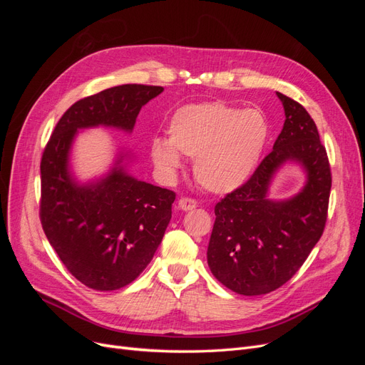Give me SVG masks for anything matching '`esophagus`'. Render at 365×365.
<instances>
[{"instance_id":"1","label":"esophagus","mask_w":365,"mask_h":365,"mask_svg":"<svg viewBox=\"0 0 365 365\" xmlns=\"http://www.w3.org/2000/svg\"><path fill=\"white\" fill-rule=\"evenodd\" d=\"M197 207V202L195 200H190V197H181L178 201V208L182 210V212H190V210H195Z\"/></svg>"}]
</instances>
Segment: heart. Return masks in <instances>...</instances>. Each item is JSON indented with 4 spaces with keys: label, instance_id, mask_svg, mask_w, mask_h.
Segmentation results:
<instances>
[{
    "label": "heart",
    "instance_id": "1",
    "mask_svg": "<svg viewBox=\"0 0 365 365\" xmlns=\"http://www.w3.org/2000/svg\"><path fill=\"white\" fill-rule=\"evenodd\" d=\"M269 132V121L257 108L190 103L170 117L168 138L150 140L149 155L165 178H173L181 169V155L193 158L195 178L202 189L227 195L251 178L268 146Z\"/></svg>",
    "mask_w": 365,
    "mask_h": 365
}]
</instances>
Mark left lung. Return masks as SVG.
I'll use <instances>...</instances> for the list:
<instances>
[{"label":"left lung","instance_id":"8db88e82","mask_svg":"<svg viewBox=\"0 0 365 365\" xmlns=\"http://www.w3.org/2000/svg\"><path fill=\"white\" fill-rule=\"evenodd\" d=\"M275 94L284 109L283 129L250 181L216 204L207 248L210 271L240 295H263L288 282L322 237L327 217L332 176L318 129L300 103ZM288 163L302 169L305 184L275 200L272 182Z\"/></svg>","mask_w":365,"mask_h":365}]
</instances>
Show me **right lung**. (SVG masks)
Returning <instances> with one entry per match:
<instances>
[{
	"mask_svg": "<svg viewBox=\"0 0 365 365\" xmlns=\"http://www.w3.org/2000/svg\"><path fill=\"white\" fill-rule=\"evenodd\" d=\"M163 86L118 85L76 102L53 130L41 161V224L74 277L96 291L134 282L150 263L172 217L175 193L129 173L135 155L117 146L108 170L81 180L73 168L79 132L130 134L140 109Z\"/></svg>",
	"mask_w": 365,
	"mask_h": 365,
	"instance_id": "1",
	"label": "right lung"
}]
</instances>
